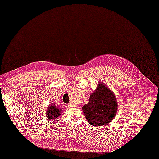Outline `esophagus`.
<instances>
[{"label": "esophagus", "instance_id": "34e87169", "mask_svg": "<svg viewBox=\"0 0 159 159\" xmlns=\"http://www.w3.org/2000/svg\"><path fill=\"white\" fill-rule=\"evenodd\" d=\"M68 106L69 107H76V106H74L72 104H71V103H70L69 104H68Z\"/></svg>", "mask_w": 159, "mask_h": 159}]
</instances>
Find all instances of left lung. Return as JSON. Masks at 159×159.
I'll list each match as a JSON object with an SVG mask.
<instances>
[{"label": "left lung", "instance_id": "obj_1", "mask_svg": "<svg viewBox=\"0 0 159 159\" xmlns=\"http://www.w3.org/2000/svg\"><path fill=\"white\" fill-rule=\"evenodd\" d=\"M117 109L114 92L101 82H98L95 90L90 95L89 102L82 107L89 123L97 127L109 124L115 118Z\"/></svg>", "mask_w": 159, "mask_h": 159}]
</instances>
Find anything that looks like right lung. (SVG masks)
Wrapping results in <instances>:
<instances>
[{
  "label": "right lung",
  "mask_w": 159,
  "mask_h": 159,
  "mask_svg": "<svg viewBox=\"0 0 159 159\" xmlns=\"http://www.w3.org/2000/svg\"><path fill=\"white\" fill-rule=\"evenodd\" d=\"M62 109L56 107L54 104H49L46 111V116L48 120H53L57 119L61 114Z\"/></svg>",
  "instance_id": "right-lung-1"
}]
</instances>
